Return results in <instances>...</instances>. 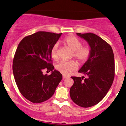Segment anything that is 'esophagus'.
I'll use <instances>...</instances> for the list:
<instances>
[{
  "instance_id": "obj_1",
  "label": "esophagus",
  "mask_w": 126,
  "mask_h": 126,
  "mask_svg": "<svg viewBox=\"0 0 126 126\" xmlns=\"http://www.w3.org/2000/svg\"><path fill=\"white\" fill-rule=\"evenodd\" d=\"M69 76H66V75H63V79H65V78H69Z\"/></svg>"
}]
</instances>
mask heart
Here are the masks:
<instances>
[{"label": "heart", "instance_id": "b5f03b06", "mask_svg": "<svg viewBox=\"0 0 126 126\" xmlns=\"http://www.w3.org/2000/svg\"><path fill=\"white\" fill-rule=\"evenodd\" d=\"M63 44L72 51L71 58H75L80 64H83L88 61L92 54V48L89 45H82L80 39L75 36H68L63 41ZM58 44H56L51 49V56L54 61L59 60ZM78 67V63L74 60L69 62H60L56 66L57 71L64 75H68Z\"/></svg>", "mask_w": 126, "mask_h": 126}]
</instances>
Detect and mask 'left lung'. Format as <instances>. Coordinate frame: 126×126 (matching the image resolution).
<instances>
[{"label":"left lung","instance_id":"8db88e82","mask_svg":"<svg viewBox=\"0 0 126 126\" xmlns=\"http://www.w3.org/2000/svg\"><path fill=\"white\" fill-rule=\"evenodd\" d=\"M86 40L92 48V54L79 70L85 77H71L74 83L70 96L74 103L88 108L99 103L110 89L115 77L114 56L110 45L99 36L77 33Z\"/></svg>","mask_w":126,"mask_h":126}]
</instances>
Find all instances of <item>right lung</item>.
<instances>
[{"label": "right lung", "mask_w": 126, "mask_h": 126, "mask_svg": "<svg viewBox=\"0 0 126 126\" xmlns=\"http://www.w3.org/2000/svg\"><path fill=\"white\" fill-rule=\"evenodd\" d=\"M62 34L38 32L24 37L18 45L12 64L15 81L21 94L33 103L51 97L62 80L61 73L53 70L51 56V49ZM45 69L52 74H43Z\"/></svg>", "instance_id": "right-lung-1"}]
</instances>
